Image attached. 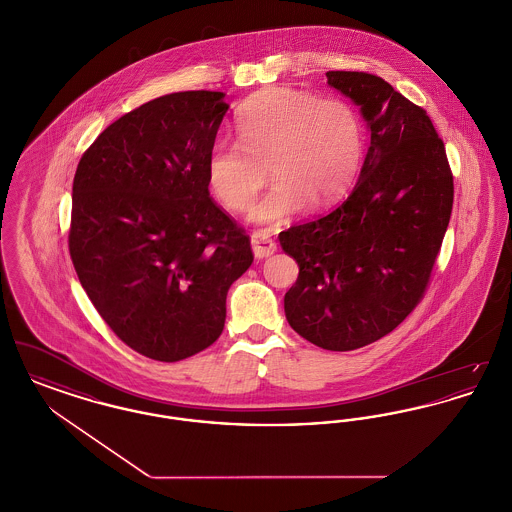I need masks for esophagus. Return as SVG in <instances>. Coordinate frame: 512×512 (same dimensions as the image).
I'll list each match as a JSON object with an SVG mask.
<instances>
[{
    "label": "esophagus",
    "mask_w": 512,
    "mask_h": 512,
    "mask_svg": "<svg viewBox=\"0 0 512 512\" xmlns=\"http://www.w3.org/2000/svg\"><path fill=\"white\" fill-rule=\"evenodd\" d=\"M251 249L257 259H265L276 251V244L265 232H253L251 234Z\"/></svg>",
    "instance_id": "obj_1"
}]
</instances>
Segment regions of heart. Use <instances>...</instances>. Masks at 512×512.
Masks as SVG:
<instances>
[{
  "label": "heart",
  "instance_id": "1",
  "mask_svg": "<svg viewBox=\"0 0 512 512\" xmlns=\"http://www.w3.org/2000/svg\"><path fill=\"white\" fill-rule=\"evenodd\" d=\"M240 144L219 138L207 157V180L228 209H242L267 180L276 182L249 211L259 224H286L311 203L326 207L347 194L365 159V124L341 98L270 86L236 113Z\"/></svg>",
  "mask_w": 512,
  "mask_h": 512
}]
</instances>
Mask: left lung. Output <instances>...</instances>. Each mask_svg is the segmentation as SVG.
Masks as SVG:
<instances>
[{"label":"left lung","instance_id":"1","mask_svg":"<svg viewBox=\"0 0 512 512\" xmlns=\"http://www.w3.org/2000/svg\"><path fill=\"white\" fill-rule=\"evenodd\" d=\"M326 78L361 109L370 146L340 207L282 234L299 267L284 311L301 338L351 351L390 334L418 305L451 219L453 174L422 107L374 74Z\"/></svg>","mask_w":512,"mask_h":512}]
</instances>
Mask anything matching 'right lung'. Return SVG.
<instances>
[{"mask_svg": "<svg viewBox=\"0 0 512 512\" xmlns=\"http://www.w3.org/2000/svg\"><path fill=\"white\" fill-rule=\"evenodd\" d=\"M222 92L151 99L109 124L73 182L69 251L101 318L128 347L176 363L219 340L249 236L209 197Z\"/></svg>", "mask_w": 512, "mask_h": 512, "instance_id": "1", "label": "right lung"}]
</instances>
